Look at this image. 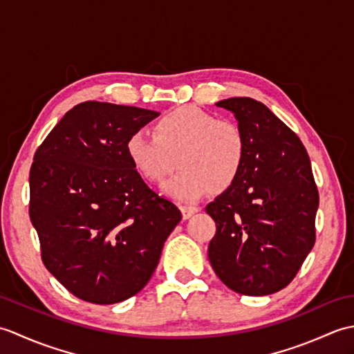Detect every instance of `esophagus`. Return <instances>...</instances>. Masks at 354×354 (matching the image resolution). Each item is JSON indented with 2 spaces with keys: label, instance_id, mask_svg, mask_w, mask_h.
Segmentation results:
<instances>
[{
  "label": "esophagus",
  "instance_id": "34e87169",
  "mask_svg": "<svg viewBox=\"0 0 354 354\" xmlns=\"http://www.w3.org/2000/svg\"><path fill=\"white\" fill-rule=\"evenodd\" d=\"M199 208L198 207H192V205H181V213H183V219H190V217L198 213Z\"/></svg>",
  "mask_w": 354,
  "mask_h": 354
}]
</instances>
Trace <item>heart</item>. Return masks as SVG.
I'll return each instance as SVG.
<instances>
[{
    "mask_svg": "<svg viewBox=\"0 0 354 354\" xmlns=\"http://www.w3.org/2000/svg\"><path fill=\"white\" fill-rule=\"evenodd\" d=\"M133 169L149 183L160 184L175 167L164 192L181 202H193L213 189L234 185L246 161V137L237 123L217 120L193 106L165 112L153 124V135L135 131L126 140Z\"/></svg>",
    "mask_w": 354,
    "mask_h": 354,
    "instance_id": "obj_1",
    "label": "heart"
}]
</instances>
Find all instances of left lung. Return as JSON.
Returning <instances> with one entry per match:
<instances>
[{"label": "left lung", "mask_w": 354, "mask_h": 354, "mask_svg": "<svg viewBox=\"0 0 354 354\" xmlns=\"http://www.w3.org/2000/svg\"><path fill=\"white\" fill-rule=\"evenodd\" d=\"M234 114L246 137V161L234 185L207 205L216 222L208 259L225 286L263 297L286 288L315 245L319 204L301 140L250 97L216 103Z\"/></svg>", "instance_id": "1"}]
</instances>
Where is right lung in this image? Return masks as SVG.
Listing matches in <instances>:
<instances>
[{
	"label": "right lung",
	"mask_w": 354,
	"mask_h": 354,
	"mask_svg": "<svg viewBox=\"0 0 354 354\" xmlns=\"http://www.w3.org/2000/svg\"><path fill=\"white\" fill-rule=\"evenodd\" d=\"M160 112L103 102L70 109L37 147L30 169V221L45 268L74 297L114 304L155 272L183 214L150 190L126 140Z\"/></svg>",
	"instance_id": "right-lung-1"
}]
</instances>
